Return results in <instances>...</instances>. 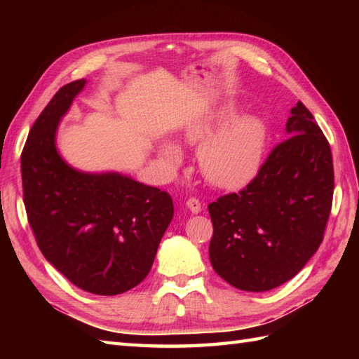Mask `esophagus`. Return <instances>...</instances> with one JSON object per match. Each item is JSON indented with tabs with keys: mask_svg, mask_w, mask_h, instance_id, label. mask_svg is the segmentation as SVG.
Instances as JSON below:
<instances>
[{
	"mask_svg": "<svg viewBox=\"0 0 359 359\" xmlns=\"http://www.w3.org/2000/svg\"><path fill=\"white\" fill-rule=\"evenodd\" d=\"M187 208L189 211L196 212V215H197V212L202 211V203L199 202V199H196V197H191V199L187 201Z\"/></svg>",
	"mask_w": 359,
	"mask_h": 359,
	"instance_id": "obj_1",
	"label": "esophagus"
}]
</instances>
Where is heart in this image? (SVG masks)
Masks as SVG:
<instances>
[{"instance_id":"1","label":"heart","mask_w":359,"mask_h":359,"mask_svg":"<svg viewBox=\"0 0 359 359\" xmlns=\"http://www.w3.org/2000/svg\"><path fill=\"white\" fill-rule=\"evenodd\" d=\"M234 114L236 106L225 104L210 116L189 121L180 135V140L188 144L204 142L197 151V165L207 182L219 188H236L253 179L262 165L269 143L265 121L251 114L234 117L212 134ZM179 160L180 151L175 144H162L160 163L163 170L171 171Z\"/></svg>"}]
</instances>
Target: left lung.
<instances>
[{"mask_svg": "<svg viewBox=\"0 0 359 359\" xmlns=\"http://www.w3.org/2000/svg\"><path fill=\"white\" fill-rule=\"evenodd\" d=\"M287 135L245 188L208 205L212 269L245 292L294 278L321 245L330 216V144L302 102L287 120Z\"/></svg>", "mask_w": 359, "mask_h": 359, "instance_id": "1", "label": "left lung"}]
</instances>
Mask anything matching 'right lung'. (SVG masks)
I'll return each mask as SVG.
<instances>
[{
    "instance_id": "obj_1",
    "label": "right lung",
    "mask_w": 359,
    "mask_h": 359,
    "mask_svg": "<svg viewBox=\"0 0 359 359\" xmlns=\"http://www.w3.org/2000/svg\"><path fill=\"white\" fill-rule=\"evenodd\" d=\"M86 80L67 83L30 128L21 152L22 199L43 256L85 292L114 296L148 276L170 225L171 196L118 172L67 165L57 126Z\"/></svg>"
}]
</instances>
